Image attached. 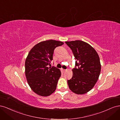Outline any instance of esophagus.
Masks as SVG:
<instances>
[{
  "instance_id": "34e87169",
  "label": "esophagus",
  "mask_w": 120,
  "mask_h": 120,
  "mask_svg": "<svg viewBox=\"0 0 120 120\" xmlns=\"http://www.w3.org/2000/svg\"><path fill=\"white\" fill-rule=\"evenodd\" d=\"M61 71H62L63 72H64L65 71H66V70H64V69H63V68H61Z\"/></svg>"
}]
</instances>
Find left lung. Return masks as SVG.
<instances>
[{
  "mask_svg": "<svg viewBox=\"0 0 120 120\" xmlns=\"http://www.w3.org/2000/svg\"><path fill=\"white\" fill-rule=\"evenodd\" d=\"M72 50L77 68L72 70V77L68 81L69 88L78 95H82L95 86L101 70L99 55L94 48L82 41H66Z\"/></svg>",
  "mask_w": 120,
  "mask_h": 120,
  "instance_id": "1",
  "label": "left lung"
}]
</instances>
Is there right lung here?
<instances>
[{
  "label": "right lung",
  "mask_w": 120,
  "mask_h": 120,
  "mask_svg": "<svg viewBox=\"0 0 120 120\" xmlns=\"http://www.w3.org/2000/svg\"><path fill=\"white\" fill-rule=\"evenodd\" d=\"M63 44L52 39L43 41L35 45L28 54L25 61V76L30 88L38 95L49 96L56 90L61 71L47 66L52 60L54 49Z\"/></svg>",
  "instance_id": "add662e5"
}]
</instances>
